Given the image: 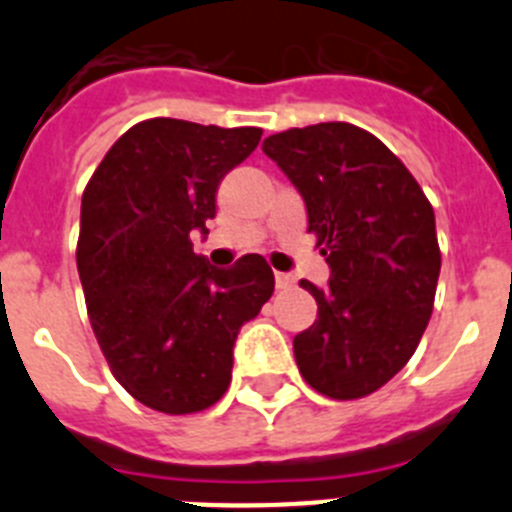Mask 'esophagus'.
Returning <instances> with one entry per match:
<instances>
[{
    "mask_svg": "<svg viewBox=\"0 0 512 512\" xmlns=\"http://www.w3.org/2000/svg\"><path fill=\"white\" fill-rule=\"evenodd\" d=\"M274 282H277V289H289L295 284V277L287 271H274Z\"/></svg>",
    "mask_w": 512,
    "mask_h": 512,
    "instance_id": "esophagus-1",
    "label": "esophagus"
}]
</instances>
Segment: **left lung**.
<instances>
[{"instance_id":"1","label":"left lung","mask_w":512,"mask_h":512,"mask_svg":"<svg viewBox=\"0 0 512 512\" xmlns=\"http://www.w3.org/2000/svg\"><path fill=\"white\" fill-rule=\"evenodd\" d=\"M300 189L307 233L330 266L328 287H300L318 320L295 336L312 390L359 400L390 382L415 354L436 300L441 248L428 197L400 158L351 122L289 128L264 140Z\"/></svg>"}]
</instances>
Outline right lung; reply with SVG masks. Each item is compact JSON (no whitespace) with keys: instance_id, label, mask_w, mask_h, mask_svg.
<instances>
[{"instance_id":"obj_1","label":"right lung","mask_w":512,"mask_h":512,"mask_svg":"<svg viewBox=\"0 0 512 512\" xmlns=\"http://www.w3.org/2000/svg\"><path fill=\"white\" fill-rule=\"evenodd\" d=\"M261 128L151 117L122 133L81 197L76 266L110 372L146 408L207 410L225 395L233 343L274 295L248 253L217 269L192 251L217 184L259 146Z\"/></svg>"}]
</instances>
